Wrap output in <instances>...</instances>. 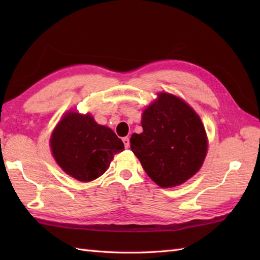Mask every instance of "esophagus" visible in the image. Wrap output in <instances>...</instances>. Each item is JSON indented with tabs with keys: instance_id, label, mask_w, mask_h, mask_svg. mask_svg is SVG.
Wrapping results in <instances>:
<instances>
[{
	"instance_id": "34e87169",
	"label": "esophagus",
	"mask_w": 260,
	"mask_h": 260,
	"mask_svg": "<svg viewBox=\"0 0 260 260\" xmlns=\"http://www.w3.org/2000/svg\"><path fill=\"white\" fill-rule=\"evenodd\" d=\"M123 143H124V145H125L126 148L129 147V139H128V137H124Z\"/></svg>"
}]
</instances>
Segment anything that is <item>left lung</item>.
Masks as SVG:
<instances>
[{"instance_id": "8db88e82", "label": "left lung", "mask_w": 260, "mask_h": 260, "mask_svg": "<svg viewBox=\"0 0 260 260\" xmlns=\"http://www.w3.org/2000/svg\"><path fill=\"white\" fill-rule=\"evenodd\" d=\"M142 126V133L131 137V150L157 185L182 184L201 168L208 148L206 131L182 99L159 93L143 114Z\"/></svg>"}]
</instances>
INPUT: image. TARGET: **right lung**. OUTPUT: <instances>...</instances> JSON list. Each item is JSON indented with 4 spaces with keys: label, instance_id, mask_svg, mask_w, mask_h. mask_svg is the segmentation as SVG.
Segmentation results:
<instances>
[{
    "label": "right lung",
    "instance_id": "right-lung-1",
    "mask_svg": "<svg viewBox=\"0 0 260 260\" xmlns=\"http://www.w3.org/2000/svg\"><path fill=\"white\" fill-rule=\"evenodd\" d=\"M53 157L66 173L81 182L106 172L114 154L124 144L114 132L98 125L90 115L69 113L59 121L51 136Z\"/></svg>",
    "mask_w": 260,
    "mask_h": 260
}]
</instances>
